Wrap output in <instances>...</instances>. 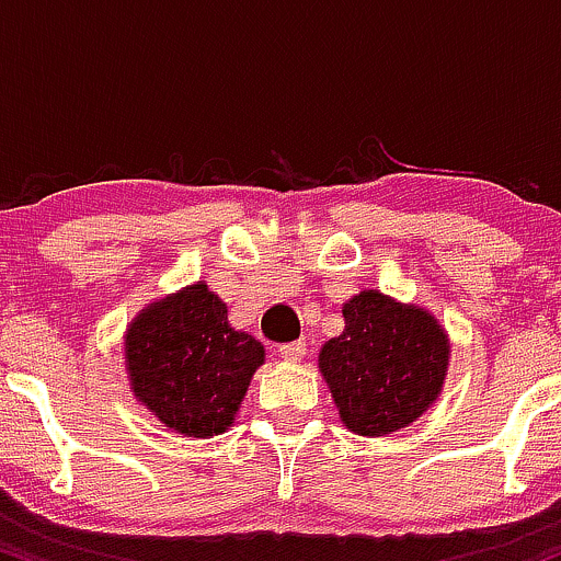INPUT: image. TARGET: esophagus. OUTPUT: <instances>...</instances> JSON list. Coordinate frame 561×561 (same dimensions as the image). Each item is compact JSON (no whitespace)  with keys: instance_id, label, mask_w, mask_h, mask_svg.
<instances>
[{"instance_id":"obj_1","label":"esophagus","mask_w":561,"mask_h":561,"mask_svg":"<svg viewBox=\"0 0 561 561\" xmlns=\"http://www.w3.org/2000/svg\"><path fill=\"white\" fill-rule=\"evenodd\" d=\"M305 352H307L305 342H288V344H280V347H278V355L288 363H299L301 357H305Z\"/></svg>"}]
</instances>
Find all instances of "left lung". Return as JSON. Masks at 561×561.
I'll return each mask as SVG.
<instances>
[{
	"mask_svg": "<svg viewBox=\"0 0 561 561\" xmlns=\"http://www.w3.org/2000/svg\"><path fill=\"white\" fill-rule=\"evenodd\" d=\"M342 314L344 331L318 355L342 424L363 437L413 424L443 392L448 333L430 310L376 288L355 294Z\"/></svg>",
	"mask_w": 561,
	"mask_h": 561,
	"instance_id": "8db88e82",
	"label": "left lung"
}]
</instances>
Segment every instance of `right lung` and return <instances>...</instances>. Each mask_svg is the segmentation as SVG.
Returning <instances> with one entry per match:
<instances>
[{"label":"right lung","instance_id":"add662e5","mask_svg":"<svg viewBox=\"0 0 561 561\" xmlns=\"http://www.w3.org/2000/svg\"><path fill=\"white\" fill-rule=\"evenodd\" d=\"M124 357L131 392L163 426L214 437L236 424L264 347L232 329L228 305L198 280L131 320Z\"/></svg>","mask_w":561,"mask_h":561}]
</instances>
